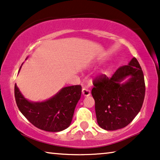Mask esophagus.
I'll return each instance as SVG.
<instances>
[{"label":"esophagus","instance_id":"esophagus-1","mask_svg":"<svg viewBox=\"0 0 160 160\" xmlns=\"http://www.w3.org/2000/svg\"><path fill=\"white\" fill-rule=\"evenodd\" d=\"M82 93L84 96H89L91 95V91L88 88H84L82 90Z\"/></svg>","mask_w":160,"mask_h":160}]
</instances>
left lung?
I'll list each match as a JSON object with an SVG mask.
<instances>
[{"label":"left lung","instance_id":"8db88e82","mask_svg":"<svg viewBox=\"0 0 160 160\" xmlns=\"http://www.w3.org/2000/svg\"><path fill=\"white\" fill-rule=\"evenodd\" d=\"M127 77L129 79L124 83ZM91 94L95 100L97 122L106 130L125 128L132 121L142 107L145 96L143 73L133 57L117 69L109 78L102 75L93 81Z\"/></svg>","mask_w":160,"mask_h":160}]
</instances>
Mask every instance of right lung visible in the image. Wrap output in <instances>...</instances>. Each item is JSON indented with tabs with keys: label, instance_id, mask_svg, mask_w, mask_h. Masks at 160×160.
Returning <instances> with one entry per match:
<instances>
[{
	"label": "right lung",
	"instance_id": "right-lung-1",
	"mask_svg": "<svg viewBox=\"0 0 160 160\" xmlns=\"http://www.w3.org/2000/svg\"><path fill=\"white\" fill-rule=\"evenodd\" d=\"M81 92V85L67 86L48 100L34 102L24 97L17 84L14 86L19 111L36 128L48 132L62 131L70 125Z\"/></svg>",
	"mask_w": 160,
	"mask_h": 160
}]
</instances>
